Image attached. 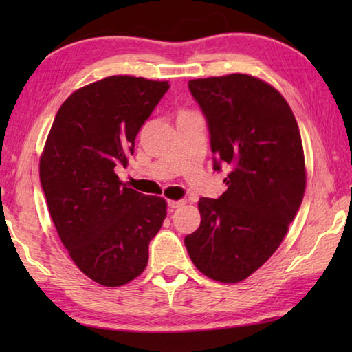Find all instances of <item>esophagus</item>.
Instances as JSON below:
<instances>
[{"instance_id": "1", "label": "esophagus", "mask_w": 352, "mask_h": 352, "mask_svg": "<svg viewBox=\"0 0 352 352\" xmlns=\"http://www.w3.org/2000/svg\"><path fill=\"white\" fill-rule=\"evenodd\" d=\"M182 205H184V200H169L168 201L169 210H175V208H180Z\"/></svg>"}]
</instances>
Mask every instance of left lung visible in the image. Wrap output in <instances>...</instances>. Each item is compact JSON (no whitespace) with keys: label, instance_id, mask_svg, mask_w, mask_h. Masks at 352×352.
Instances as JSON below:
<instances>
[{"label":"left lung","instance_id":"8db88e82","mask_svg":"<svg viewBox=\"0 0 352 352\" xmlns=\"http://www.w3.org/2000/svg\"><path fill=\"white\" fill-rule=\"evenodd\" d=\"M189 91L210 130L212 169L228 189L201 197V222L184 245L194 265L220 283H239L283 242L306 188L300 129L285 99L248 74L194 79Z\"/></svg>","mask_w":352,"mask_h":352}]
</instances>
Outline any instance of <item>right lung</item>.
<instances>
[{
  "label": "right lung",
  "mask_w": 352,
  "mask_h": 352,
  "mask_svg": "<svg viewBox=\"0 0 352 352\" xmlns=\"http://www.w3.org/2000/svg\"><path fill=\"white\" fill-rule=\"evenodd\" d=\"M168 82L110 76L74 91L52 122L40 182L71 259L88 278L118 287L144 272L166 201L127 188L115 174Z\"/></svg>",
  "instance_id": "add662e5"
}]
</instances>
